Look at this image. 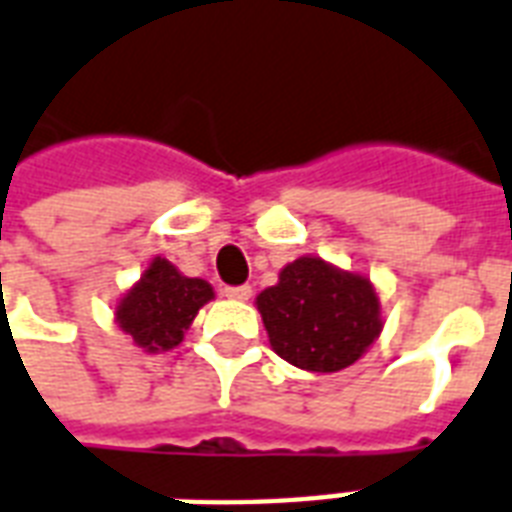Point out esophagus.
Listing matches in <instances>:
<instances>
[{"label":"esophagus","instance_id":"esophagus-1","mask_svg":"<svg viewBox=\"0 0 512 512\" xmlns=\"http://www.w3.org/2000/svg\"><path fill=\"white\" fill-rule=\"evenodd\" d=\"M225 298L249 300L252 298V287H247V284H241V287H225Z\"/></svg>","mask_w":512,"mask_h":512}]
</instances>
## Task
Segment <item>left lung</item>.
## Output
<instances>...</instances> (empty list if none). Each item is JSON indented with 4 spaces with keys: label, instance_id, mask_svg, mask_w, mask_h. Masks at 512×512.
Masks as SVG:
<instances>
[{
    "label": "left lung",
    "instance_id": "8db88e82",
    "mask_svg": "<svg viewBox=\"0 0 512 512\" xmlns=\"http://www.w3.org/2000/svg\"><path fill=\"white\" fill-rule=\"evenodd\" d=\"M271 349L308 373H338L360 360L384 330L370 276L303 255L255 298Z\"/></svg>",
    "mask_w": 512,
    "mask_h": 512
}]
</instances>
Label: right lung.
I'll list each match as a JSON object with an SVG mask.
<instances>
[{
  "mask_svg": "<svg viewBox=\"0 0 512 512\" xmlns=\"http://www.w3.org/2000/svg\"><path fill=\"white\" fill-rule=\"evenodd\" d=\"M214 300L206 279L185 276L166 257L155 255L144 265L139 282L115 303V325L144 354H161L182 343L198 311Z\"/></svg>",
  "mask_w": 512,
  "mask_h": 512,
  "instance_id": "add662e5",
  "label": "right lung"
}]
</instances>
